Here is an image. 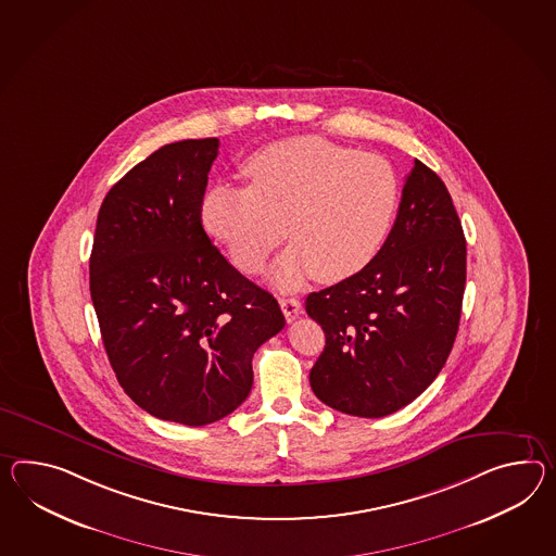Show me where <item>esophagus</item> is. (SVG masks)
Here are the masks:
<instances>
[{
    "instance_id": "esophagus-1",
    "label": "esophagus",
    "mask_w": 556,
    "mask_h": 556,
    "mask_svg": "<svg viewBox=\"0 0 556 556\" xmlns=\"http://www.w3.org/2000/svg\"><path fill=\"white\" fill-rule=\"evenodd\" d=\"M279 305H281V309H283L285 319H287V321H293L295 317H299V313H301V303H299L298 299L281 298L279 299Z\"/></svg>"
}]
</instances>
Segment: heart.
<instances>
[{"label": "heart", "mask_w": 556, "mask_h": 556, "mask_svg": "<svg viewBox=\"0 0 556 556\" xmlns=\"http://www.w3.org/2000/svg\"><path fill=\"white\" fill-rule=\"evenodd\" d=\"M251 187L206 190L201 220L235 267L258 273L287 227L293 247L273 281L298 289L309 277L339 283L366 269L390 237L402 201L392 163L319 136L273 142L244 163Z\"/></svg>", "instance_id": "obj_1"}]
</instances>
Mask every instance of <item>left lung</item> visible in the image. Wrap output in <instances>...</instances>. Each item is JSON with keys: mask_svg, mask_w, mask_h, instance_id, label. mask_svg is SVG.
Returning a JSON list of instances; mask_svg holds the SVG:
<instances>
[{"mask_svg": "<svg viewBox=\"0 0 556 556\" xmlns=\"http://www.w3.org/2000/svg\"><path fill=\"white\" fill-rule=\"evenodd\" d=\"M464 285L466 239L452 197L432 168L414 161L376 258L305 299L326 333L309 374L313 393L359 418H383L414 402L452 352Z\"/></svg>", "mask_w": 556, "mask_h": 556, "instance_id": "1", "label": "left lung"}]
</instances>
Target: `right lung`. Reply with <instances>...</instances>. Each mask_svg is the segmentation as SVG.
<instances>
[{
    "label": "right lung",
    "mask_w": 556,
    "mask_h": 556,
    "mask_svg": "<svg viewBox=\"0 0 556 556\" xmlns=\"http://www.w3.org/2000/svg\"><path fill=\"white\" fill-rule=\"evenodd\" d=\"M218 138L152 152L96 220L90 295L124 392L150 416L220 420L253 386V355L285 327L277 299L220 255L201 204Z\"/></svg>",
    "instance_id": "right-lung-1"
}]
</instances>
